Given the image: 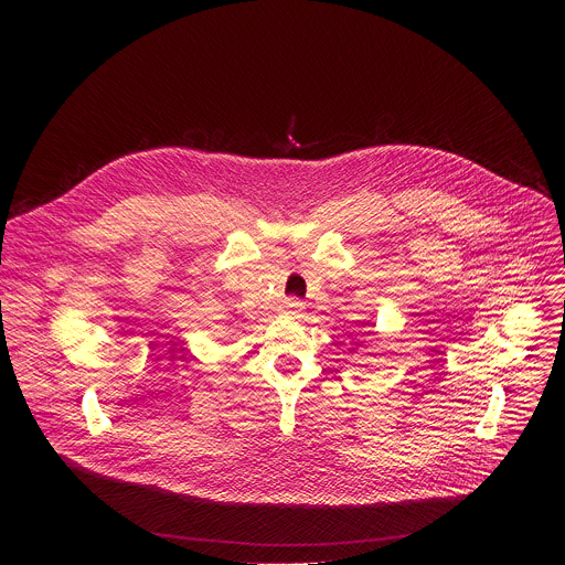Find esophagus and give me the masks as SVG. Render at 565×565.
<instances>
[{
    "label": "esophagus",
    "instance_id": "1",
    "mask_svg": "<svg viewBox=\"0 0 565 565\" xmlns=\"http://www.w3.org/2000/svg\"><path fill=\"white\" fill-rule=\"evenodd\" d=\"M303 308H306L303 301L297 299V297H288V299H284V303H281V310H284V315H288V317H301Z\"/></svg>",
    "mask_w": 565,
    "mask_h": 565
}]
</instances>
